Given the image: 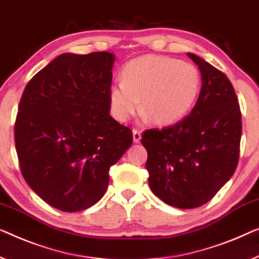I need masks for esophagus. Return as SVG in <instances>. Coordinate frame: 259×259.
<instances>
[{
  "label": "esophagus",
  "mask_w": 259,
  "mask_h": 259,
  "mask_svg": "<svg viewBox=\"0 0 259 259\" xmlns=\"http://www.w3.org/2000/svg\"><path fill=\"white\" fill-rule=\"evenodd\" d=\"M133 138H134V142H135V143H140V142H141V138H142L141 130L134 129V130H133Z\"/></svg>",
  "instance_id": "1"
}]
</instances>
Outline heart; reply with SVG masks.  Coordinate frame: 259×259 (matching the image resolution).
I'll list each match as a JSON object with an SVG mask.
<instances>
[{
  "mask_svg": "<svg viewBox=\"0 0 259 259\" xmlns=\"http://www.w3.org/2000/svg\"><path fill=\"white\" fill-rule=\"evenodd\" d=\"M201 88L195 65L163 56L131 60L122 71V83L109 87L111 115L126 122L140 110L156 124H172L192 109ZM141 106H139V100Z\"/></svg>",
  "mask_w": 259,
  "mask_h": 259,
  "instance_id": "obj_1",
  "label": "heart"
}]
</instances>
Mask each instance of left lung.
Returning <instances> with one entry per match:
<instances>
[{"instance_id": "left-lung-1", "label": "left lung", "mask_w": 259, "mask_h": 259, "mask_svg": "<svg viewBox=\"0 0 259 259\" xmlns=\"http://www.w3.org/2000/svg\"><path fill=\"white\" fill-rule=\"evenodd\" d=\"M201 72V91L188 116L142 135L153 194L169 206L191 209L207 203L234 175L240 157L242 117L225 73L187 53Z\"/></svg>"}]
</instances>
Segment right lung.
Wrapping results in <instances>:
<instances>
[{
  "label": "right lung",
  "mask_w": 259,
  "mask_h": 259,
  "mask_svg": "<svg viewBox=\"0 0 259 259\" xmlns=\"http://www.w3.org/2000/svg\"><path fill=\"white\" fill-rule=\"evenodd\" d=\"M115 56L64 53L26 84L15 122L21 172L46 203L63 211L95 204L109 168L131 144L130 128L110 116Z\"/></svg>",
  "instance_id": "add662e5"
}]
</instances>
